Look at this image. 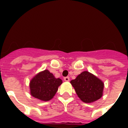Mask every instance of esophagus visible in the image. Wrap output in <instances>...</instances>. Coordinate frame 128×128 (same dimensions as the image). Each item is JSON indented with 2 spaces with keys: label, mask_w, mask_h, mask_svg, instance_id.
Masks as SVG:
<instances>
[{
  "label": "esophagus",
  "mask_w": 128,
  "mask_h": 128,
  "mask_svg": "<svg viewBox=\"0 0 128 128\" xmlns=\"http://www.w3.org/2000/svg\"><path fill=\"white\" fill-rule=\"evenodd\" d=\"M64 81L68 82V81H70V78H68V77H65V78H64Z\"/></svg>",
  "instance_id": "esophagus-1"
}]
</instances>
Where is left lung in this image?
Listing matches in <instances>:
<instances>
[{"label": "left lung", "mask_w": 128, "mask_h": 128, "mask_svg": "<svg viewBox=\"0 0 128 128\" xmlns=\"http://www.w3.org/2000/svg\"><path fill=\"white\" fill-rule=\"evenodd\" d=\"M70 83L78 98L86 103L95 102L103 96L104 82L88 71L81 72Z\"/></svg>", "instance_id": "8db88e82"}]
</instances>
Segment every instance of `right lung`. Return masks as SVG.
<instances>
[{"mask_svg": "<svg viewBox=\"0 0 128 128\" xmlns=\"http://www.w3.org/2000/svg\"><path fill=\"white\" fill-rule=\"evenodd\" d=\"M60 78H56L48 70L40 72L29 82L30 95L42 101H48L54 98L62 84Z\"/></svg>", "mask_w": 128, "mask_h": 128, "instance_id": "right-lung-1", "label": "right lung"}]
</instances>
